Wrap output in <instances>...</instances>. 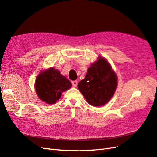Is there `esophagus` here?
Returning a JSON list of instances; mask_svg holds the SVG:
<instances>
[{
    "label": "esophagus",
    "instance_id": "obj_1",
    "mask_svg": "<svg viewBox=\"0 0 157 157\" xmlns=\"http://www.w3.org/2000/svg\"><path fill=\"white\" fill-rule=\"evenodd\" d=\"M72 84H73V86L74 87L77 86V84H78L77 80H73V81H72Z\"/></svg>",
    "mask_w": 157,
    "mask_h": 157
}]
</instances>
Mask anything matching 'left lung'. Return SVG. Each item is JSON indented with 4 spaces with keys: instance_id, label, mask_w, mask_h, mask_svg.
Listing matches in <instances>:
<instances>
[{
    "instance_id": "8db88e82",
    "label": "left lung",
    "mask_w": 157,
    "mask_h": 157,
    "mask_svg": "<svg viewBox=\"0 0 157 157\" xmlns=\"http://www.w3.org/2000/svg\"><path fill=\"white\" fill-rule=\"evenodd\" d=\"M117 85V75L107 61L100 57L88 68L86 77L80 80L78 88L90 105L98 107L110 100Z\"/></svg>"
}]
</instances>
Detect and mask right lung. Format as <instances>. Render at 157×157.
Wrapping results in <instances>:
<instances>
[{"label": "right lung", "instance_id": "right-lung-1", "mask_svg": "<svg viewBox=\"0 0 157 157\" xmlns=\"http://www.w3.org/2000/svg\"><path fill=\"white\" fill-rule=\"evenodd\" d=\"M72 84L60 74L58 70L50 68L38 76L35 90L41 100L48 104L55 103L60 98L61 92L69 89Z\"/></svg>", "mask_w": 157, "mask_h": 157}]
</instances>
